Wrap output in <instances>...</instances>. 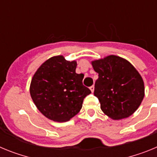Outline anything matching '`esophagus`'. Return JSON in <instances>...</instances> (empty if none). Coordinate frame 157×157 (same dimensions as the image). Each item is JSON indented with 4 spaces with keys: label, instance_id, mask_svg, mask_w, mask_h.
I'll return each instance as SVG.
<instances>
[{
    "label": "esophagus",
    "instance_id": "obj_1",
    "mask_svg": "<svg viewBox=\"0 0 157 157\" xmlns=\"http://www.w3.org/2000/svg\"><path fill=\"white\" fill-rule=\"evenodd\" d=\"M90 90H91V92L94 93V86H92L90 87Z\"/></svg>",
    "mask_w": 157,
    "mask_h": 157
}]
</instances>
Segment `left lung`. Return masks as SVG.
<instances>
[{"instance_id": "obj_1", "label": "left lung", "mask_w": 157, "mask_h": 157, "mask_svg": "<svg viewBox=\"0 0 157 157\" xmlns=\"http://www.w3.org/2000/svg\"><path fill=\"white\" fill-rule=\"evenodd\" d=\"M91 63L98 73L94 95L102 112L115 120L131 116L145 96L144 82L138 71L127 59L115 55Z\"/></svg>"}]
</instances>
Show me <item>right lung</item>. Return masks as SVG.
Returning a JSON list of instances; mask_svg holds the SVG:
<instances>
[{
	"instance_id": "1",
	"label": "right lung",
	"mask_w": 157,
	"mask_h": 157,
	"mask_svg": "<svg viewBox=\"0 0 157 157\" xmlns=\"http://www.w3.org/2000/svg\"><path fill=\"white\" fill-rule=\"evenodd\" d=\"M77 62L63 56H52L44 62L32 78L30 94L37 109L56 122L68 121L82 107L90 94L83 86V74L75 72Z\"/></svg>"
}]
</instances>
